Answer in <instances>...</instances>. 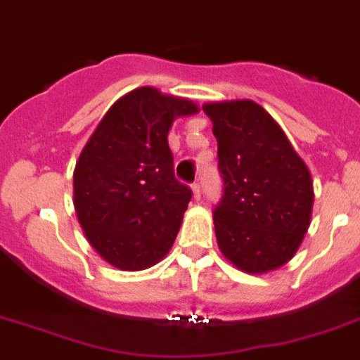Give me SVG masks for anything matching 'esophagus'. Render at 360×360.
<instances>
[{"label":"esophagus","instance_id":"34e87169","mask_svg":"<svg viewBox=\"0 0 360 360\" xmlns=\"http://www.w3.org/2000/svg\"><path fill=\"white\" fill-rule=\"evenodd\" d=\"M192 195L195 201H199V199H201V186H199L198 183L192 184Z\"/></svg>","mask_w":360,"mask_h":360}]
</instances>
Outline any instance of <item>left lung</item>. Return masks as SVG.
I'll use <instances>...</instances> for the list:
<instances>
[{"label": "left lung", "instance_id": "left-lung-1", "mask_svg": "<svg viewBox=\"0 0 360 360\" xmlns=\"http://www.w3.org/2000/svg\"><path fill=\"white\" fill-rule=\"evenodd\" d=\"M224 193L214 212L221 254L259 275L295 255L311 223L314 181L281 124L252 99L205 103Z\"/></svg>", "mask_w": 360, "mask_h": 360}]
</instances>
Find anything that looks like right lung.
<instances>
[{"mask_svg": "<svg viewBox=\"0 0 360 360\" xmlns=\"http://www.w3.org/2000/svg\"><path fill=\"white\" fill-rule=\"evenodd\" d=\"M192 99L139 86L108 108L74 168V208L96 254L139 271L167 257L192 199L177 183L168 130Z\"/></svg>", "mask_w": 360, "mask_h": 360, "instance_id": "obj_1", "label": "right lung"}]
</instances>
